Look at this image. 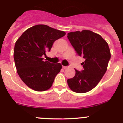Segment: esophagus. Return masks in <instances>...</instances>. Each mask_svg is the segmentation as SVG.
Listing matches in <instances>:
<instances>
[{"instance_id": "1", "label": "esophagus", "mask_w": 123, "mask_h": 123, "mask_svg": "<svg viewBox=\"0 0 123 123\" xmlns=\"http://www.w3.org/2000/svg\"><path fill=\"white\" fill-rule=\"evenodd\" d=\"M67 66H62V68H64V69H65V68H67Z\"/></svg>"}]
</instances>
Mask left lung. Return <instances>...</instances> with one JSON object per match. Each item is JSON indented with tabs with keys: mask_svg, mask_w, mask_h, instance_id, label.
Here are the masks:
<instances>
[{
	"mask_svg": "<svg viewBox=\"0 0 123 123\" xmlns=\"http://www.w3.org/2000/svg\"><path fill=\"white\" fill-rule=\"evenodd\" d=\"M67 37L78 55L85 59L81 64L84 69H74V77L67 80L68 87L76 93L87 92L97 86L106 72L111 56L108 43L90 30L70 32Z\"/></svg>",
	"mask_w": 123,
	"mask_h": 123,
	"instance_id": "obj_1",
	"label": "left lung"
}]
</instances>
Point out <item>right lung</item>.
Wrapping results in <instances>:
<instances>
[{"label":"right lung","instance_id":"add662e5","mask_svg":"<svg viewBox=\"0 0 123 123\" xmlns=\"http://www.w3.org/2000/svg\"><path fill=\"white\" fill-rule=\"evenodd\" d=\"M65 35L63 31L37 25L25 31L17 40L14 50L15 65L20 79L28 87L38 92L51 87L62 65L44 61L42 56L50 51L56 40Z\"/></svg>","mask_w":123,"mask_h":123}]
</instances>
